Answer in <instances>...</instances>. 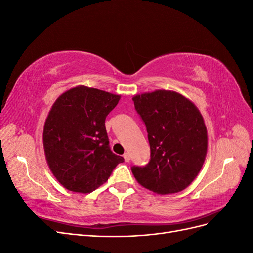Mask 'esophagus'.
<instances>
[{
	"instance_id": "1",
	"label": "esophagus",
	"mask_w": 253,
	"mask_h": 253,
	"mask_svg": "<svg viewBox=\"0 0 253 253\" xmlns=\"http://www.w3.org/2000/svg\"><path fill=\"white\" fill-rule=\"evenodd\" d=\"M124 158H125V160L126 163H128L129 160H131V155L128 154V153H125V155H124Z\"/></svg>"
}]
</instances>
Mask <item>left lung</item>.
Returning a JSON list of instances; mask_svg holds the SVG:
<instances>
[{"instance_id": "8db88e82", "label": "left lung", "mask_w": 253, "mask_h": 253, "mask_svg": "<svg viewBox=\"0 0 253 253\" xmlns=\"http://www.w3.org/2000/svg\"><path fill=\"white\" fill-rule=\"evenodd\" d=\"M135 109L147 126L151 159L133 167L136 180L157 194L185 190L200 173L208 149L202 114L188 98L157 89L133 97Z\"/></svg>"}]
</instances>
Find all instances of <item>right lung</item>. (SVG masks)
Instances as JSON below:
<instances>
[{"label":"right lung","mask_w":253,"mask_h":253,"mask_svg":"<svg viewBox=\"0 0 253 253\" xmlns=\"http://www.w3.org/2000/svg\"><path fill=\"white\" fill-rule=\"evenodd\" d=\"M120 95L79 85L52 104L43 128L49 169L65 189L90 193L109 179L124 157L111 151L105 118Z\"/></svg>","instance_id":"add662e5"}]
</instances>
